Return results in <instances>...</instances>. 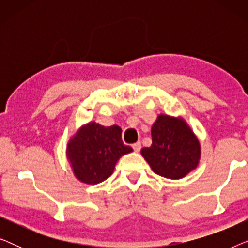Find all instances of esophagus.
<instances>
[{
    "label": "esophagus",
    "mask_w": 248,
    "mask_h": 248,
    "mask_svg": "<svg viewBox=\"0 0 248 248\" xmlns=\"http://www.w3.org/2000/svg\"><path fill=\"white\" fill-rule=\"evenodd\" d=\"M132 148H133V150L135 152H139L141 150V142H137V143L132 144Z\"/></svg>",
    "instance_id": "1"
}]
</instances>
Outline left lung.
Returning <instances> with one entry per match:
<instances>
[{"label":"left lung","mask_w":248,"mask_h":248,"mask_svg":"<svg viewBox=\"0 0 248 248\" xmlns=\"http://www.w3.org/2000/svg\"><path fill=\"white\" fill-rule=\"evenodd\" d=\"M152 144L141 155L159 176L181 179L198 167L201 145L194 132L181 117L160 114L151 127Z\"/></svg>","instance_id":"8db88e82"}]
</instances>
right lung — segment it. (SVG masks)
<instances>
[{
	"label": "right lung",
	"mask_w": 248,
	"mask_h": 248,
	"mask_svg": "<svg viewBox=\"0 0 248 248\" xmlns=\"http://www.w3.org/2000/svg\"><path fill=\"white\" fill-rule=\"evenodd\" d=\"M132 151L122 141L120 126L105 127L90 122L67 142L66 157L74 176L84 184L94 185L109 177L118 159Z\"/></svg>",
	"instance_id": "obj_1"
}]
</instances>
